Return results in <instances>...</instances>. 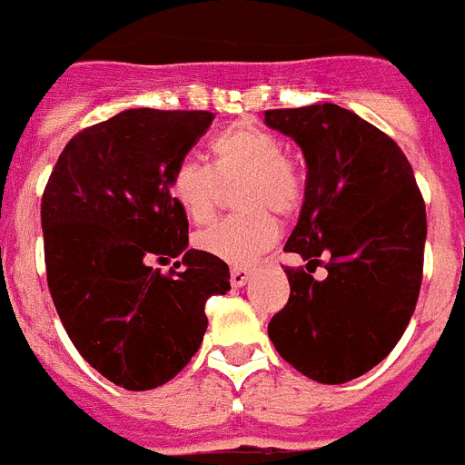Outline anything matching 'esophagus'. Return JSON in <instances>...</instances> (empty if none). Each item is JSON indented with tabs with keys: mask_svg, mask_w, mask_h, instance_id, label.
Segmentation results:
<instances>
[{
	"mask_svg": "<svg viewBox=\"0 0 465 465\" xmlns=\"http://www.w3.org/2000/svg\"><path fill=\"white\" fill-rule=\"evenodd\" d=\"M250 276H252V269L250 266H232V285L233 288H243L245 282L250 281Z\"/></svg>",
	"mask_w": 465,
	"mask_h": 465,
	"instance_id": "esophagus-1",
	"label": "esophagus"
}]
</instances>
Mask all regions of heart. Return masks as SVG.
Masks as SVG:
<instances>
[{
  "label": "heart",
  "mask_w": 465,
  "mask_h": 465,
  "mask_svg": "<svg viewBox=\"0 0 465 465\" xmlns=\"http://www.w3.org/2000/svg\"><path fill=\"white\" fill-rule=\"evenodd\" d=\"M210 165L183 159L168 175L173 203L193 224L217 213L222 184H236L238 215L196 233V248L233 264L252 262L278 238V215H292L304 199V177L282 143L264 128L236 124L210 140Z\"/></svg>",
  "instance_id": "heart-1"
}]
</instances>
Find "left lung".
Wrapping results in <instances>:
<instances>
[{
    "mask_svg": "<svg viewBox=\"0 0 465 465\" xmlns=\"http://www.w3.org/2000/svg\"><path fill=\"white\" fill-rule=\"evenodd\" d=\"M264 121L300 144L309 168L285 243L306 264L285 269L290 300L269 339L304 377L351 381L393 351L414 313L426 205L402 149L351 110L322 103L269 110ZM321 263L329 276L316 282Z\"/></svg>",
    "mask_w": 465,
    "mask_h": 465,
    "instance_id": "left-lung-1",
    "label": "left lung"
}]
</instances>
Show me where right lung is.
I'll list each match as a JSON object with an SVG mask.
<instances>
[{
  "mask_svg": "<svg viewBox=\"0 0 465 465\" xmlns=\"http://www.w3.org/2000/svg\"><path fill=\"white\" fill-rule=\"evenodd\" d=\"M213 119L201 110L119 112L64 144L44 189L55 311L84 361L121 389L171 381L203 341L208 297L232 290L220 257L187 250L189 222L168 193V175ZM175 256L183 262L168 274L148 264Z\"/></svg>",
  "mask_w": 465,
  "mask_h": 465,
  "instance_id": "add662e5",
  "label": "right lung"
}]
</instances>
